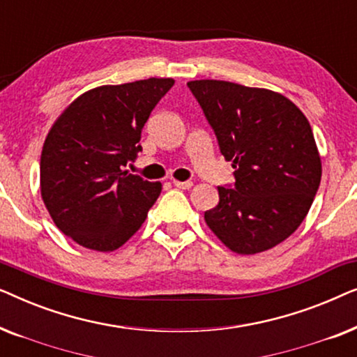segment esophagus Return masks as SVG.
<instances>
[{
	"instance_id": "34e87169",
	"label": "esophagus",
	"mask_w": 357,
	"mask_h": 357,
	"mask_svg": "<svg viewBox=\"0 0 357 357\" xmlns=\"http://www.w3.org/2000/svg\"><path fill=\"white\" fill-rule=\"evenodd\" d=\"M174 185L180 190H190L193 187V182H180V180H174Z\"/></svg>"
}]
</instances>
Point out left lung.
Returning a JSON list of instances; mask_svg holds the SVG:
<instances>
[{
	"mask_svg": "<svg viewBox=\"0 0 357 357\" xmlns=\"http://www.w3.org/2000/svg\"><path fill=\"white\" fill-rule=\"evenodd\" d=\"M231 160L236 183L218 187L206 226L229 250L255 255L294 234L314 202L321 159L309 120L280 92L229 81L188 82Z\"/></svg>",
	"mask_w": 357,
	"mask_h": 357,
	"instance_id": "left-lung-1",
	"label": "left lung"
}]
</instances>
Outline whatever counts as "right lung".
Here are the masks:
<instances>
[{
    "label": "right lung",
    "instance_id": "1",
    "mask_svg": "<svg viewBox=\"0 0 357 357\" xmlns=\"http://www.w3.org/2000/svg\"><path fill=\"white\" fill-rule=\"evenodd\" d=\"M172 77L107 84L76 97L48 131L40 193L60 231L81 247L114 252L143 226L162 185L123 167L138 158L141 130Z\"/></svg>",
    "mask_w": 357,
    "mask_h": 357
}]
</instances>
